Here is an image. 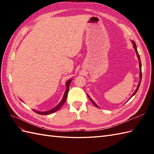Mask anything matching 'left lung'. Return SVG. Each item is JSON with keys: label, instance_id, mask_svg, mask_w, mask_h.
I'll return each mask as SVG.
<instances>
[{"label": "left lung", "instance_id": "left-lung-1", "mask_svg": "<svg viewBox=\"0 0 154 154\" xmlns=\"http://www.w3.org/2000/svg\"><path fill=\"white\" fill-rule=\"evenodd\" d=\"M132 44H133V47H134V49L135 50V51H136V55H137V57H138V61H139V67H140V82H139V83H138V87H137V88H136V91H134V93L133 94H132V95L130 97V98L129 99H131V98L134 95V94L137 93V91H138V89H139V87H140V82H141V80H142V64H141V61H140V55H139V54H138V50H137V47H136V43H135V42L134 41H133V40H132ZM87 96H88V97L89 98V99L91 100V102L93 103V104H94V106H95L96 107H98V108H99V106L97 105V104L94 102V100L91 99V98L89 97V94H87Z\"/></svg>", "mask_w": 154, "mask_h": 154}]
</instances>
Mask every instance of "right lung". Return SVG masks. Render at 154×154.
<instances>
[{
    "instance_id": "add662e5",
    "label": "right lung",
    "mask_w": 154,
    "mask_h": 154,
    "mask_svg": "<svg viewBox=\"0 0 154 154\" xmlns=\"http://www.w3.org/2000/svg\"><path fill=\"white\" fill-rule=\"evenodd\" d=\"M71 81H72V79H69L66 82V84H65V85H66V90H65V93H64V95L63 97V99H62V100H61V102L59 103L56 106H55L54 108H53V109L50 110L44 111V112H40V111L34 110V111H35V112H36L39 114H42V115H48V114H52V113H54L55 112H56V111H57L59 109H60V108L62 106H63V104L65 103V100H66V99H67V94H68V92H69V85L71 82Z\"/></svg>"
}]
</instances>
